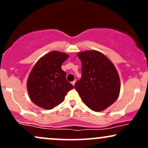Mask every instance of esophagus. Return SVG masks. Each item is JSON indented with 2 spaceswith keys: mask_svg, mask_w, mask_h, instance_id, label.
I'll list each match as a JSON object with an SVG mask.
<instances>
[{
  "mask_svg": "<svg viewBox=\"0 0 148 148\" xmlns=\"http://www.w3.org/2000/svg\"><path fill=\"white\" fill-rule=\"evenodd\" d=\"M75 83H76V81H72V84L73 85V86H74V85H75Z\"/></svg>",
  "mask_w": 148,
  "mask_h": 148,
  "instance_id": "obj_1",
  "label": "esophagus"
}]
</instances>
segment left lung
<instances>
[{"label":"left lung","mask_w":148,"mask_h":148,"mask_svg":"<svg viewBox=\"0 0 148 148\" xmlns=\"http://www.w3.org/2000/svg\"><path fill=\"white\" fill-rule=\"evenodd\" d=\"M81 60V78L74 85L81 99L94 111L106 109L118 99L120 81L114 64L97 51L78 53Z\"/></svg>","instance_id":"1"}]
</instances>
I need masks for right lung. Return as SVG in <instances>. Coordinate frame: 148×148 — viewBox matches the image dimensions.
I'll return each mask as SVG.
<instances>
[{"mask_svg":"<svg viewBox=\"0 0 148 148\" xmlns=\"http://www.w3.org/2000/svg\"><path fill=\"white\" fill-rule=\"evenodd\" d=\"M68 57L67 53L53 51L35 64L27 81V89L30 99L37 106L52 109L62 103L67 92L74 88L61 69Z\"/></svg>","mask_w":148,"mask_h":148,"instance_id":"1","label":"right lung"}]
</instances>
